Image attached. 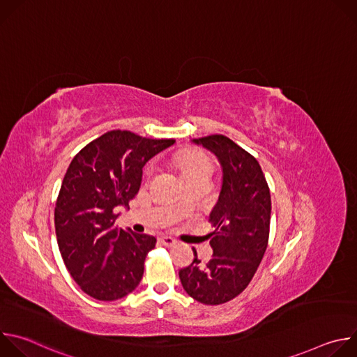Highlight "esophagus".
<instances>
[{
    "label": "esophagus",
    "mask_w": 357,
    "mask_h": 357,
    "mask_svg": "<svg viewBox=\"0 0 357 357\" xmlns=\"http://www.w3.org/2000/svg\"><path fill=\"white\" fill-rule=\"evenodd\" d=\"M160 243L167 245V247H171V245L176 244V240L174 237H171V236H161L160 237Z\"/></svg>",
    "instance_id": "esophagus-1"
}]
</instances>
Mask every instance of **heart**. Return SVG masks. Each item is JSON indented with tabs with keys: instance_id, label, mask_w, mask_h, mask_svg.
Returning <instances> with one entry per match:
<instances>
[{
	"instance_id": "obj_1",
	"label": "heart",
	"mask_w": 357,
	"mask_h": 357,
	"mask_svg": "<svg viewBox=\"0 0 357 357\" xmlns=\"http://www.w3.org/2000/svg\"><path fill=\"white\" fill-rule=\"evenodd\" d=\"M179 167L182 171V175H190L203 169H209L212 171V162L208 157L200 155V154H193V155H186L179 161ZM151 172V167L146 168V174Z\"/></svg>"
}]
</instances>
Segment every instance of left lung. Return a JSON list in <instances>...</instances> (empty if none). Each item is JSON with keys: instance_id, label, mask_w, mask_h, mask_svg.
I'll list each match as a JSON object with an SVG mask.
<instances>
[{"instance_id": "8db88e82", "label": "left lung", "mask_w": 357, "mask_h": 357, "mask_svg": "<svg viewBox=\"0 0 357 357\" xmlns=\"http://www.w3.org/2000/svg\"><path fill=\"white\" fill-rule=\"evenodd\" d=\"M212 151L223 168V185L209 222L213 259L203 264L193 248L190 266L179 271L183 289L205 305L241 294L256 274L270 236L271 196L259 161L222 134L193 139Z\"/></svg>"}]
</instances>
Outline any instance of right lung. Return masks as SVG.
<instances>
[{"label":"right lung","instance_id":"obj_1","mask_svg":"<svg viewBox=\"0 0 357 357\" xmlns=\"http://www.w3.org/2000/svg\"><path fill=\"white\" fill-rule=\"evenodd\" d=\"M174 142L113 130L72 160L56 200L55 229L68 271L91 298L116 301L138 287L157 238L119 229L117 211L138 193L144 165Z\"/></svg>","mask_w":357,"mask_h":357}]
</instances>
